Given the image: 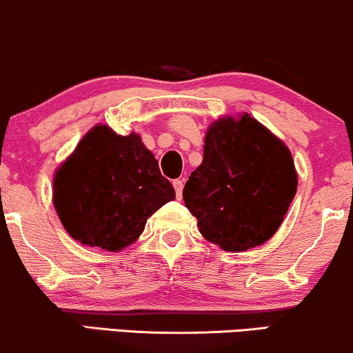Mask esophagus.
Wrapping results in <instances>:
<instances>
[{
  "mask_svg": "<svg viewBox=\"0 0 353 353\" xmlns=\"http://www.w3.org/2000/svg\"><path fill=\"white\" fill-rule=\"evenodd\" d=\"M173 186H175L176 198H181V194H183V180H173Z\"/></svg>",
  "mask_w": 353,
  "mask_h": 353,
  "instance_id": "esophagus-1",
  "label": "esophagus"
}]
</instances>
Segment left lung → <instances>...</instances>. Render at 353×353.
I'll list each match as a JSON object with an SVG mask.
<instances>
[{"label": "left lung", "instance_id": "obj_1", "mask_svg": "<svg viewBox=\"0 0 353 353\" xmlns=\"http://www.w3.org/2000/svg\"><path fill=\"white\" fill-rule=\"evenodd\" d=\"M297 192L289 148L250 114L221 117L206 132L203 161L183 188L203 238L239 252L272 238Z\"/></svg>", "mask_w": 353, "mask_h": 353}]
</instances>
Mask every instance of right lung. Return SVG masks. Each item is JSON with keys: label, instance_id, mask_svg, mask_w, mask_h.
Instances as JSON below:
<instances>
[{"label": "right lung", "instance_id": "obj_1", "mask_svg": "<svg viewBox=\"0 0 353 353\" xmlns=\"http://www.w3.org/2000/svg\"><path fill=\"white\" fill-rule=\"evenodd\" d=\"M52 203L76 241L107 251L130 246L147 219L175 198L140 135L95 125L56 170Z\"/></svg>", "mask_w": 353, "mask_h": 353}]
</instances>
